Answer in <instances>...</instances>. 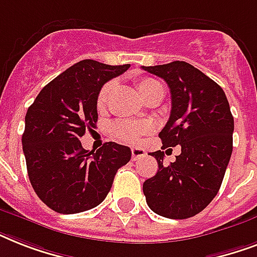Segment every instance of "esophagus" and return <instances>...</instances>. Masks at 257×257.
Instances as JSON below:
<instances>
[{"mask_svg": "<svg viewBox=\"0 0 257 257\" xmlns=\"http://www.w3.org/2000/svg\"><path fill=\"white\" fill-rule=\"evenodd\" d=\"M145 156V151L143 148H132V161H136L137 159Z\"/></svg>", "mask_w": 257, "mask_h": 257, "instance_id": "obj_1", "label": "esophagus"}]
</instances>
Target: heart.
Segmentation results:
<instances>
[{"instance_id": "obj_1", "label": "heart", "mask_w": 257, "mask_h": 257, "mask_svg": "<svg viewBox=\"0 0 257 257\" xmlns=\"http://www.w3.org/2000/svg\"><path fill=\"white\" fill-rule=\"evenodd\" d=\"M112 82H108V84H105L101 88L100 93L97 96V108H104L105 102H106L109 94L112 92ZM137 90L141 94V97L145 98L152 92L163 90V86L156 80L147 77L139 80V82H137ZM112 131L114 133V136L118 137L120 140H124L126 143H137V141H140V139L144 135H148V133L152 132V124H149V122L137 124V122H131V121H117L116 124L113 125Z\"/></svg>"}]
</instances>
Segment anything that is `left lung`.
<instances>
[{"label":"left lung","instance_id":"1","mask_svg":"<svg viewBox=\"0 0 257 257\" xmlns=\"http://www.w3.org/2000/svg\"><path fill=\"white\" fill-rule=\"evenodd\" d=\"M169 86L171 116L159 137L163 148L181 145L175 163L152 152L159 171L143 184L148 207L168 219L197 215L217 195L232 155L233 117L227 96L212 78L185 61L143 66ZM161 148V149H163Z\"/></svg>","mask_w":257,"mask_h":257}]
</instances>
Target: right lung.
<instances>
[{
    "label": "right lung",
    "instance_id": "add662e5",
    "mask_svg": "<svg viewBox=\"0 0 257 257\" xmlns=\"http://www.w3.org/2000/svg\"><path fill=\"white\" fill-rule=\"evenodd\" d=\"M128 68L82 60L44 86L28 109L22 135L28 176L50 209L70 215L97 207L131 160L128 147L110 141L94 152L80 141L96 128L102 85Z\"/></svg>",
    "mask_w": 257,
    "mask_h": 257
}]
</instances>
